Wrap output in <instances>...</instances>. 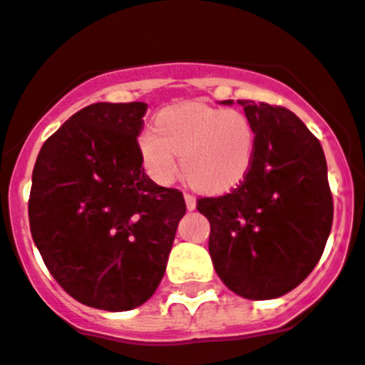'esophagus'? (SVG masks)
Returning a JSON list of instances; mask_svg holds the SVG:
<instances>
[{"label": "esophagus", "mask_w": 365, "mask_h": 365, "mask_svg": "<svg viewBox=\"0 0 365 365\" xmlns=\"http://www.w3.org/2000/svg\"><path fill=\"white\" fill-rule=\"evenodd\" d=\"M183 198H185V206H187L189 211H192L195 207H197V198L192 197V195L185 192V195H183Z\"/></svg>", "instance_id": "1"}]
</instances>
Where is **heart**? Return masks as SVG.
<instances>
[{
  "label": "heart",
  "instance_id": "obj_1",
  "mask_svg": "<svg viewBox=\"0 0 365 365\" xmlns=\"http://www.w3.org/2000/svg\"><path fill=\"white\" fill-rule=\"evenodd\" d=\"M256 150V131L247 115L206 103L168 107L155 128L139 137L146 173L158 183H173L183 173L200 191L225 192L249 174Z\"/></svg>",
  "mask_w": 365,
  "mask_h": 365
}]
</instances>
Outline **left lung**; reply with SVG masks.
I'll return each instance as SVG.
<instances>
[{
  "instance_id": "1",
  "label": "left lung",
  "mask_w": 365,
  "mask_h": 365,
  "mask_svg": "<svg viewBox=\"0 0 365 365\" xmlns=\"http://www.w3.org/2000/svg\"><path fill=\"white\" fill-rule=\"evenodd\" d=\"M232 106L234 100H225ZM256 131L249 174L225 197L200 198L210 256L230 292L250 301L286 295L319 262L332 195L319 140L286 107L237 100Z\"/></svg>"
}]
</instances>
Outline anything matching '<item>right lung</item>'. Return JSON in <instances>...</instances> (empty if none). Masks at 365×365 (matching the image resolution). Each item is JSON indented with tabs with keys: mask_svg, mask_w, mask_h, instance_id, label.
Wrapping results in <instances>:
<instances>
[{
	"mask_svg": "<svg viewBox=\"0 0 365 365\" xmlns=\"http://www.w3.org/2000/svg\"><path fill=\"white\" fill-rule=\"evenodd\" d=\"M145 102L83 107L42 145L29 226L51 277L81 304L133 310L158 289L185 200L143 168Z\"/></svg>",
	"mask_w": 365,
	"mask_h": 365,
	"instance_id": "add662e5",
	"label": "right lung"
}]
</instances>
